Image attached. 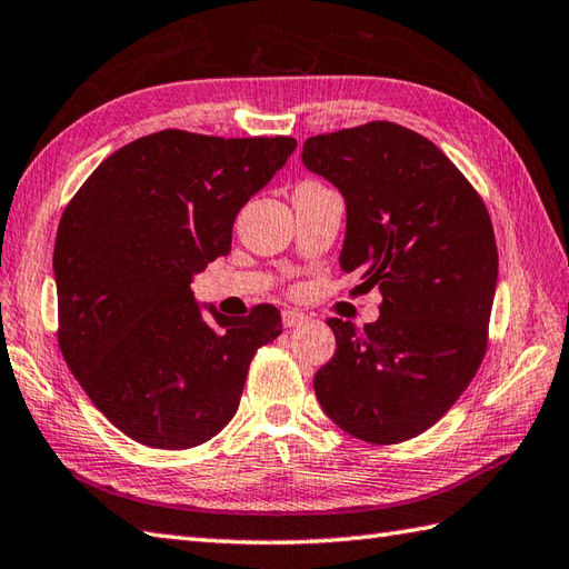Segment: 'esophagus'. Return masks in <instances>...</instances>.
<instances>
[{
  "label": "esophagus",
  "instance_id": "esophagus-1",
  "mask_svg": "<svg viewBox=\"0 0 569 569\" xmlns=\"http://www.w3.org/2000/svg\"><path fill=\"white\" fill-rule=\"evenodd\" d=\"M308 318L303 312H296V310H283V325L286 328H300Z\"/></svg>",
  "mask_w": 569,
  "mask_h": 569
}]
</instances>
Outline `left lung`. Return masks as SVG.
I'll return each instance as SVG.
<instances>
[{"label": "left lung", "mask_w": 569, "mask_h": 569, "mask_svg": "<svg viewBox=\"0 0 569 569\" xmlns=\"http://www.w3.org/2000/svg\"><path fill=\"white\" fill-rule=\"evenodd\" d=\"M303 163L347 202L342 271L383 296L361 330L328 320L337 349L316 396L359 440H410L455 406L487 352L499 276L487 204L432 141L393 122L310 137Z\"/></svg>", "instance_id": "left-lung-1"}]
</instances>
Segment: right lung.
Segmentation results:
<instances>
[{
  "mask_svg": "<svg viewBox=\"0 0 569 569\" xmlns=\"http://www.w3.org/2000/svg\"><path fill=\"white\" fill-rule=\"evenodd\" d=\"M293 137L222 139L163 129L94 168L60 217L53 273L58 345L114 428L159 450H188L239 408L257 349L281 312L234 320L190 291L232 249V224L269 183Z\"/></svg>",
  "mask_w": 569,
  "mask_h": 569,
  "instance_id": "add662e5",
  "label": "right lung"
}]
</instances>
